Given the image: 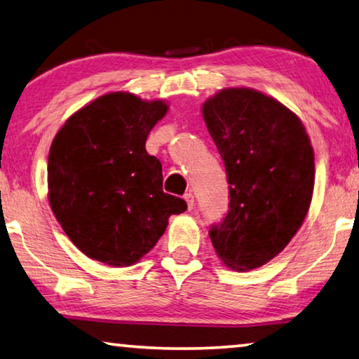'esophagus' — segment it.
<instances>
[{
  "label": "esophagus",
  "mask_w": 359,
  "mask_h": 359,
  "mask_svg": "<svg viewBox=\"0 0 359 359\" xmlns=\"http://www.w3.org/2000/svg\"><path fill=\"white\" fill-rule=\"evenodd\" d=\"M184 198H185L187 206H189V209H193V208H195V196H193V193H191V191L185 193Z\"/></svg>",
  "instance_id": "esophagus-1"
}]
</instances>
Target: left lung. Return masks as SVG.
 Segmentation results:
<instances>
[{
  "label": "left lung",
  "mask_w": 359,
  "mask_h": 359,
  "mask_svg": "<svg viewBox=\"0 0 359 359\" xmlns=\"http://www.w3.org/2000/svg\"><path fill=\"white\" fill-rule=\"evenodd\" d=\"M225 164L229 212L209 226L225 265L257 269L280 254L309 212L315 156L300 119L269 95L225 89L203 105Z\"/></svg>",
  "instance_id": "left-lung-1"
}]
</instances>
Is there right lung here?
Returning <instances> with one entry per match:
<instances>
[{"label": "right lung", "mask_w": 359, "mask_h": 359, "mask_svg": "<svg viewBox=\"0 0 359 359\" xmlns=\"http://www.w3.org/2000/svg\"><path fill=\"white\" fill-rule=\"evenodd\" d=\"M168 111L161 100L111 93L68 118L48 161L49 203L73 244L88 257L129 266L155 246L182 198L163 191L159 159L145 150Z\"/></svg>", "instance_id": "obj_1"}]
</instances>
